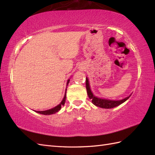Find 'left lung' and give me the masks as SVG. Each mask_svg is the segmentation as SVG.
<instances>
[{"label":"left lung","instance_id":"left-lung-1","mask_svg":"<svg viewBox=\"0 0 155 155\" xmlns=\"http://www.w3.org/2000/svg\"><path fill=\"white\" fill-rule=\"evenodd\" d=\"M86 88H87L88 96L89 97L90 99L92 100V103H93L95 106L103 108H112L116 107L118 106V105L121 104L122 103H124V102L127 99H128V98L131 96L130 94L128 97L120 101H112V100L104 99V98H101L95 97L91 90L89 81H88V78L87 77L86 78Z\"/></svg>","mask_w":155,"mask_h":155}]
</instances>
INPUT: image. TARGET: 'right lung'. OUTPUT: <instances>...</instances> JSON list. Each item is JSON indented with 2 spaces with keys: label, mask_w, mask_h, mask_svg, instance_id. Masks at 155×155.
Returning a JSON list of instances; mask_svg holds the SVG:
<instances>
[{
  "label": "right lung",
  "mask_w": 155,
  "mask_h": 155,
  "mask_svg": "<svg viewBox=\"0 0 155 155\" xmlns=\"http://www.w3.org/2000/svg\"><path fill=\"white\" fill-rule=\"evenodd\" d=\"M69 81H70V79H68L67 81V86H68V84L69 83ZM66 93H67V88H66V92H65V94H64V97L63 98V99L61 101V103L59 104L58 105H57V107H55L54 108H51V109H49V110H43V111H35L37 112L38 113H40L42 114H45V115H49V114H54L56 113H57L58 110H61V107L62 106H64V104L65 103V101H66V98H67V96H66Z\"/></svg>",
  "instance_id": "obj_1"
}]
</instances>
